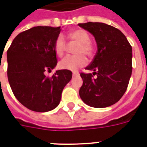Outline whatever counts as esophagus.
<instances>
[{
  "mask_svg": "<svg viewBox=\"0 0 147 147\" xmlns=\"http://www.w3.org/2000/svg\"><path fill=\"white\" fill-rule=\"evenodd\" d=\"M72 75H73V76H79V72H77V71H74L73 73H72Z\"/></svg>",
  "mask_w": 147,
  "mask_h": 147,
  "instance_id": "obj_1",
  "label": "esophagus"
}]
</instances>
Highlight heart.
<instances>
[{
	"label": "heart",
	"instance_id": "obj_1",
	"mask_svg": "<svg viewBox=\"0 0 147 147\" xmlns=\"http://www.w3.org/2000/svg\"><path fill=\"white\" fill-rule=\"evenodd\" d=\"M67 37L71 41L78 43L75 49V53L77 55L67 56L61 60L59 63V67L61 69L69 71H76L80 67H83L86 63L85 54L87 57H91L94 52L92 44L90 43L89 34L83 29H77L70 31ZM66 42L63 35H58L55 40L54 50L58 57H62L66 50Z\"/></svg>",
	"mask_w": 147,
	"mask_h": 147
}]
</instances>
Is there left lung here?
<instances>
[{
  "instance_id": "8db88e82",
  "label": "left lung",
  "mask_w": 147,
  "mask_h": 147,
  "mask_svg": "<svg viewBox=\"0 0 147 147\" xmlns=\"http://www.w3.org/2000/svg\"><path fill=\"white\" fill-rule=\"evenodd\" d=\"M79 26L92 34L98 47L86 67L94 72L80 74V98L91 107L110 106L122 98L128 86L132 72L131 45L120 30L108 24L88 22Z\"/></svg>"
}]
</instances>
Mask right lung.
Instances as JSON below:
<instances>
[{
	"label": "right lung",
	"mask_w": 147,
	"mask_h": 147,
	"mask_svg": "<svg viewBox=\"0 0 147 147\" xmlns=\"http://www.w3.org/2000/svg\"><path fill=\"white\" fill-rule=\"evenodd\" d=\"M61 27L38 26L16 37L7 51L8 79L11 89L21 104L34 112H48L61 102L64 87L72 77L69 70L51 71L57 64L54 43Z\"/></svg>",
	"instance_id": "obj_1"
}]
</instances>
